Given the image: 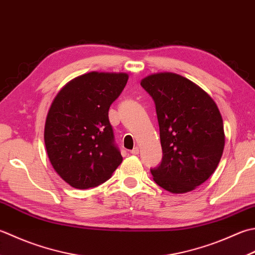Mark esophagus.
<instances>
[{
    "mask_svg": "<svg viewBox=\"0 0 255 255\" xmlns=\"http://www.w3.org/2000/svg\"><path fill=\"white\" fill-rule=\"evenodd\" d=\"M130 153H131V154H138V153H139V148H138V147H134V148L132 149V150L130 151Z\"/></svg>",
    "mask_w": 255,
    "mask_h": 255,
    "instance_id": "1",
    "label": "esophagus"
}]
</instances>
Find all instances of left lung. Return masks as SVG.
Here are the masks:
<instances>
[{
	"label": "left lung",
	"instance_id": "obj_1",
	"mask_svg": "<svg viewBox=\"0 0 255 255\" xmlns=\"http://www.w3.org/2000/svg\"><path fill=\"white\" fill-rule=\"evenodd\" d=\"M152 97L160 130L162 161L151 169L153 180L171 193L192 191L216 171L226 136L210 95L174 73L149 75L140 82Z\"/></svg>",
	"mask_w": 255,
	"mask_h": 255
}]
</instances>
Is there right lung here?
I'll return each instance as SVG.
<instances>
[{"label":"right lung","instance_id":"right-lung-1","mask_svg":"<svg viewBox=\"0 0 255 255\" xmlns=\"http://www.w3.org/2000/svg\"><path fill=\"white\" fill-rule=\"evenodd\" d=\"M128 77L126 73L84 74L53 99L45 122V147L54 170L73 188L97 187L122 163L108 111Z\"/></svg>","mask_w":255,"mask_h":255}]
</instances>
